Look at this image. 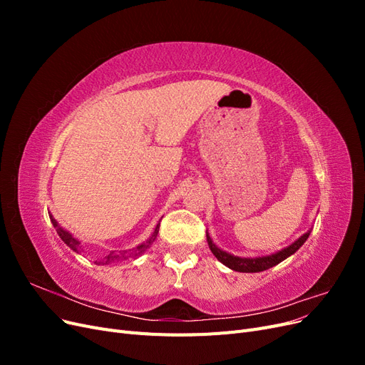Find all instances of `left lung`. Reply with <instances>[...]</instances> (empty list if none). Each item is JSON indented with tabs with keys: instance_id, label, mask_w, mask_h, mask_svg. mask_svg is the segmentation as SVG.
I'll list each match as a JSON object with an SVG mask.
<instances>
[{
	"instance_id": "left-lung-1",
	"label": "left lung",
	"mask_w": 365,
	"mask_h": 365,
	"mask_svg": "<svg viewBox=\"0 0 365 365\" xmlns=\"http://www.w3.org/2000/svg\"><path fill=\"white\" fill-rule=\"evenodd\" d=\"M307 237H309V233L303 235L300 239L295 240L294 244L289 245L288 248H284V250L275 252V254H271V256L256 257V259H240V257H236V256H231V254H228L222 250H219L213 244L208 235H207V242H208L210 250H212V252L216 256V259L220 263H224L225 267H228L230 269L239 271V272H260V271H264V269H269V268L275 267V264H279L286 257H289L291 254H294L298 248H300L304 244Z\"/></svg>"
}]
</instances>
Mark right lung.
<instances>
[{
    "instance_id": "right-lung-1",
    "label": "right lung",
    "mask_w": 365,
    "mask_h": 365,
    "mask_svg": "<svg viewBox=\"0 0 365 365\" xmlns=\"http://www.w3.org/2000/svg\"><path fill=\"white\" fill-rule=\"evenodd\" d=\"M51 222H53L54 228H56V231H58V235L61 236V239L65 242V244H67L73 251H77V252H79V240H76L70 233H67V231L62 230V228L58 225L56 220H54L53 217H51ZM158 230H160V224L157 225L155 231H153L152 237H150L148 242H145V244H141V245H138L137 248H132V250H128V251H109V252L106 254V256H105L101 262H98V263L108 264V263L115 262V260H118V259H126V257L135 259V257L141 256V254H143V252H146V251L152 247L153 242H155L157 235H158Z\"/></svg>"
}]
</instances>
